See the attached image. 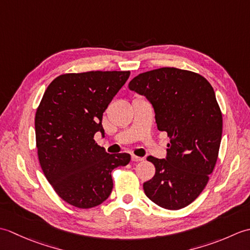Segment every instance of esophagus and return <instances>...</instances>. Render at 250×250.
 I'll return each instance as SVG.
<instances>
[{"label": "esophagus", "instance_id": "34e87169", "mask_svg": "<svg viewBox=\"0 0 250 250\" xmlns=\"http://www.w3.org/2000/svg\"><path fill=\"white\" fill-rule=\"evenodd\" d=\"M131 160L133 161V162H137V161H142L143 160V158H141V157H137V156H132L131 157Z\"/></svg>", "mask_w": 250, "mask_h": 250}]
</instances>
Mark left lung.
Masks as SVG:
<instances>
[{"label": "left lung", "mask_w": 250, "mask_h": 250, "mask_svg": "<svg viewBox=\"0 0 250 250\" xmlns=\"http://www.w3.org/2000/svg\"><path fill=\"white\" fill-rule=\"evenodd\" d=\"M129 89L149 101L158 130L169 136L166 159L147 157L156 174L143 185L145 194L163 208H184L203 191L218 157L222 115L214 89L199 74L175 67L142 73Z\"/></svg>", "instance_id": "left-lung-1"}]
</instances>
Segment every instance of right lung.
<instances>
[{"instance_id":"right-lung-1","label":"right lung","mask_w":250,"mask_h":250,"mask_svg":"<svg viewBox=\"0 0 250 250\" xmlns=\"http://www.w3.org/2000/svg\"><path fill=\"white\" fill-rule=\"evenodd\" d=\"M129 76V71L60 75L36 110L42 169L58 195L78 208L103 203L113 190L111 171L131 160L129 153H107L93 139L97 132L104 136L103 113Z\"/></svg>"}]
</instances>
